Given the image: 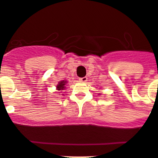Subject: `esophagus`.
<instances>
[{
	"instance_id": "1",
	"label": "esophagus",
	"mask_w": 158,
	"mask_h": 158,
	"mask_svg": "<svg viewBox=\"0 0 158 158\" xmlns=\"http://www.w3.org/2000/svg\"><path fill=\"white\" fill-rule=\"evenodd\" d=\"M87 79H88V78H87V77H82V78H80V79H79V82H85L87 81Z\"/></svg>"
}]
</instances>
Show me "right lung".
Returning a JSON list of instances; mask_svg holds the SVG:
<instances>
[{
    "instance_id": "add662e5",
    "label": "right lung",
    "mask_w": 158,
    "mask_h": 158,
    "mask_svg": "<svg viewBox=\"0 0 158 158\" xmlns=\"http://www.w3.org/2000/svg\"><path fill=\"white\" fill-rule=\"evenodd\" d=\"M67 82H68V81L67 80H62V81H61V82H58L57 85H56V89H57L58 91H59V93H62V91H63V90H65V89L66 88ZM59 95H60V94H59Z\"/></svg>"
}]
</instances>
